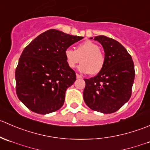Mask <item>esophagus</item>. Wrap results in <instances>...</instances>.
I'll list each match as a JSON object with an SVG mask.
<instances>
[{"label":"esophagus","mask_w":150,"mask_h":150,"mask_svg":"<svg viewBox=\"0 0 150 150\" xmlns=\"http://www.w3.org/2000/svg\"><path fill=\"white\" fill-rule=\"evenodd\" d=\"M76 77L77 78H82V76L81 75H79V74H76Z\"/></svg>","instance_id":"34e87169"}]
</instances>
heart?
Here are the masks:
<instances>
[{
	"instance_id": "b5f03b06",
	"label": "heart",
	"mask_w": 150,
	"mask_h": 150,
	"mask_svg": "<svg viewBox=\"0 0 150 150\" xmlns=\"http://www.w3.org/2000/svg\"><path fill=\"white\" fill-rule=\"evenodd\" d=\"M64 57L67 64L71 68L75 67L81 61V64L78 67V69L83 73L91 75L99 73L105 63V57L99 46L91 40L78 44L75 51L70 48H66Z\"/></svg>"
}]
</instances>
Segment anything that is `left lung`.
Here are the masks:
<instances>
[{"label": "left lung", "instance_id": "left-lung-1", "mask_svg": "<svg viewBox=\"0 0 150 150\" xmlns=\"http://www.w3.org/2000/svg\"><path fill=\"white\" fill-rule=\"evenodd\" d=\"M93 40L103 47L105 63L97 75L85 79L83 99L91 110L110 114L118 110L131 98L135 78L134 62L117 40L104 35L96 36Z\"/></svg>", "mask_w": 150, "mask_h": 150}]
</instances>
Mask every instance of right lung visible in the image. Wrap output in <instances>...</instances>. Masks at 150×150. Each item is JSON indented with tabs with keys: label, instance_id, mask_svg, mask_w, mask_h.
<instances>
[{
	"label": "right lung",
	"instance_id": "right-lung-1",
	"mask_svg": "<svg viewBox=\"0 0 150 150\" xmlns=\"http://www.w3.org/2000/svg\"><path fill=\"white\" fill-rule=\"evenodd\" d=\"M83 37L48 30L22 51L15 72L16 94L31 111L46 115L63 106L67 89L76 80L64 51Z\"/></svg>",
	"mask_w": 150,
	"mask_h": 150
}]
</instances>
